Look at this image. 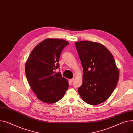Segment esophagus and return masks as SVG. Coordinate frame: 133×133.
Instances as JSON below:
<instances>
[{
	"label": "esophagus",
	"instance_id": "esophagus-1",
	"mask_svg": "<svg viewBox=\"0 0 133 133\" xmlns=\"http://www.w3.org/2000/svg\"><path fill=\"white\" fill-rule=\"evenodd\" d=\"M74 78H72V79H70V81L71 83H72V82H73V81H74Z\"/></svg>",
	"mask_w": 133,
	"mask_h": 133
}]
</instances>
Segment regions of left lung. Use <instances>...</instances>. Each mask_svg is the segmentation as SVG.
<instances>
[{"label": "left lung", "mask_w": 133, "mask_h": 133, "mask_svg": "<svg viewBox=\"0 0 133 133\" xmlns=\"http://www.w3.org/2000/svg\"><path fill=\"white\" fill-rule=\"evenodd\" d=\"M75 45L84 72L78 93L90 105L103 103L113 93L119 80V71L114 57L99 43L79 41Z\"/></svg>", "instance_id": "obj_1"}]
</instances>
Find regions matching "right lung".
I'll return each instance as SVG.
<instances>
[{"instance_id":"add662e5","label":"right lung","mask_w":133,"mask_h":133,"mask_svg":"<svg viewBox=\"0 0 133 133\" xmlns=\"http://www.w3.org/2000/svg\"><path fill=\"white\" fill-rule=\"evenodd\" d=\"M69 44L63 39L47 38L34 48L26 61L25 71L29 84L44 103H56L69 87L67 79L55 71L61 52Z\"/></svg>"}]
</instances>
